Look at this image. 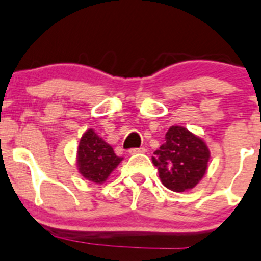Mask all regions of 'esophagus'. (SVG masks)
<instances>
[{
    "mask_svg": "<svg viewBox=\"0 0 261 261\" xmlns=\"http://www.w3.org/2000/svg\"><path fill=\"white\" fill-rule=\"evenodd\" d=\"M128 152H130L131 155H136V153H145L147 152V149L146 147H134V149L128 150Z\"/></svg>",
    "mask_w": 261,
    "mask_h": 261,
    "instance_id": "obj_1",
    "label": "esophagus"
}]
</instances>
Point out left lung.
Returning <instances> with one entry per match:
<instances>
[{
  "label": "left lung",
  "instance_id": "1",
  "mask_svg": "<svg viewBox=\"0 0 261 261\" xmlns=\"http://www.w3.org/2000/svg\"><path fill=\"white\" fill-rule=\"evenodd\" d=\"M210 151L199 136L181 126H171L165 142L152 156L161 182L176 193L190 190L199 184L207 169Z\"/></svg>",
  "mask_w": 261,
  "mask_h": 261
}]
</instances>
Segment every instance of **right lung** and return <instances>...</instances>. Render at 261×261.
<instances>
[{
	"instance_id": "1",
	"label": "right lung",
	"mask_w": 261,
	"mask_h": 261,
	"mask_svg": "<svg viewBox=\"0 0 261 261\" xmlns=\"http://www.w3.org/2000/svg\"><path fill=\"white\" fill-rule=\"evenodd\" d=\"M121 160L92 128L82 135L77 149V167L85 179L102 184Z\"/></svg>"
}]
</instances>
